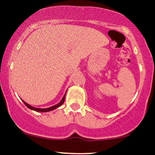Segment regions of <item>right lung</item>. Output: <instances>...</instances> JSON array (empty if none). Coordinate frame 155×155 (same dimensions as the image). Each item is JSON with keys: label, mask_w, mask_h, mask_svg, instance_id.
<instances>
[{"label": "right lung", "mask_w": 155, "mask_h": 155, "mask_svg": "<svg viewBox=\"0 0 155 155\" xmlns=\"http://www.w3.org/2000/svg\"><path fill=\"white\" fill-rule=\"evenodd\" d=\"M65 93H66V92H65ZM65 97V94H64V96H63L62 99H61V101L58 104H57L53 106V107H51L49 108H46V109H39V108H35V107H31V106H30V105H29L28 104H27L26 102H25V101H24L23 100H22V101H23V102H24L25 104L26 105L27 107L29 108V109H30L31 110H34V111H38V112H47V111H52V110H54V109H56L58 107H60V106L62 105L63 104V102H64Z\"/></svg>", "instance_id": "right-lung-1"}]
</instances>
